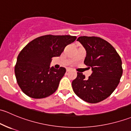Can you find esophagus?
<instances>
[{"label": "esophagus", "instance_id": "1", "mask_svg": "<svg viewBox=\"0 0 131 131\" xmlns=\"http://www.w3.org/2000/svg\"><path fill=\"white\" fill-rule=\"evenodd\" d=\"M71 70V69H70V68H68V69H67V72H69V71H70Z\"/></svg>", "mask_w": 131, "mask_h": 131}]
</instances>
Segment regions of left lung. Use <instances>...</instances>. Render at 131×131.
<instances>
[{
    "label": "left lung",
    "mask_w": 131,
    "mask_h": 131,
    "mask_svg": "<svg viewBox=\"0 0 131 131\" xmlns=\"http://www.w3.org/2000/svg\"><path fill=\"white\" fill-rule=\"evenodd\" d=\"M86 51L84 64L92 68L88 79L82 73L72 81L75 94L90 103H96L110 96L120 82L122 75V60L114 47L97 37H79Z\"/></svg>",
    "instance_id": "obj_1"
}]
</instances>
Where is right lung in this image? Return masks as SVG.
Wrapping results in <instances>:
<instances>
[{
    "label": "right lung",
    "instance_id": "1",
    "mask_svg": "<svg viewBox=\"0 0 131 131\" xmlns=\"http://www.w3.org/2000/svg\"><path fill=\"white\" fill-rule=\"evenodd\" d=\"M76 39L71 35H43L29 42L21 50L14 72L25 94L35 99L44 98L57 90L66 69L50 67L52 58L60 56L66 46Z\"/></svg>",
    "mask_w": 131,
    "mask_h": 131
}]
</instances>
